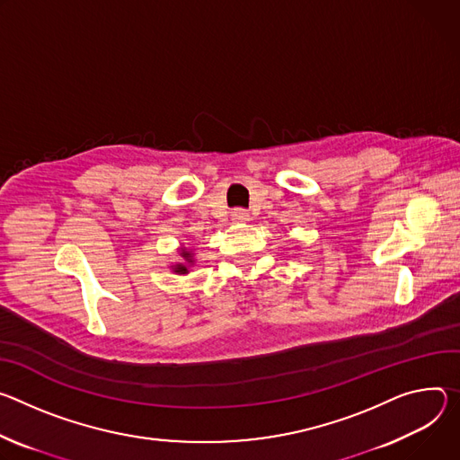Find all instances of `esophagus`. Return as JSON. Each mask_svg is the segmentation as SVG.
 Listing matches in <instances>:
<instances>
[{
    "instance_id": "1",
    "label": "esophagus",
    "mask_w": 460,
    "mask_h": 460,
    "mask_svg": "<svg viewBox=\"0 0 460 460\" xmlns=\"http://www.w3.org/2000/svg\"><path fill=\"white\" fill-rule=\"evenodd\" d=\"M230 217H232L234 223H246V221H250L248 212L243 210V208H234L232 214H230Z\"/></svg>"
}]
</instances>
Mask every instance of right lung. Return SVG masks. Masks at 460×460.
I'll list each match as a JSON object with an SVG mask.
<instances>
[{"mask_svg":"<svg viewBox=\"0 0 460 460\" xmlns=\"http://www.w3.org/2000/svg\"><path fill=\"white\" fill-rule=\"evenodd\" d=\"M182 258H184L188 263H191V253H190V252H186V250H184V252H182ZM175 272H179V274H186V272H188V269H186L184 265H177V267H175Z\"/></svg>","mask_w":460,"mask_h":460,"instance_id":"1","label":"right lung"}]
</instances>
